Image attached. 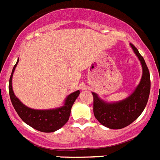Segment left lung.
<instances>
[{"label":"left lung","instance_id":"left-lung-1","mask_svg":"<svg viewBox=\"0 0 160 160\" xmlns=\"http://www.w3.org/2000/svg\"><path fill=\"white\" fill-rule=\"evenodd\" d=\"M142 69L141 81L134 91L125 99L116 102L102 99L92 92L94 97V115L101 125L112 129H123L130 125L141 115L148 101L151 90V78L148 68L138 50L130 43Z\"/></svg>","mask_w":160,"mask_h":160}]
</instances>
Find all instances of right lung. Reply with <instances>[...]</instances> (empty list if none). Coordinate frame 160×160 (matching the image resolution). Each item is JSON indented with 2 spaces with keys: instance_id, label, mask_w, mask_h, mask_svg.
<instances>
[{
  "instance_id": "1",
  "label": "right lung",
  "mask_w": 160,
  "mask_h": 160,
  "mask_svg": "<svg viewBox=\"0 0 160 160\" xmlns=\"http://www.w3.org/2000/svg\"><path fill=\"white\" fill-rule=\"evenodd\" d=\"M18 60L12 70L9 78V92L12 104L22 120L36 130L43 133L55 132L63 127L69 121L72 106L78 97L79 91L67 95L62 106L50 109H34L26 106L15 95L12 87V79L15 68L18 63Z\"/></svg>"
}]
</instances>
